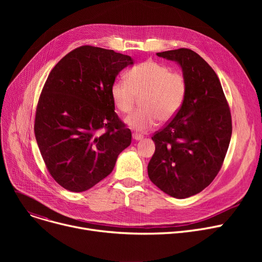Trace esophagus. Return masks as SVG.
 Listing matches in <instances>:
<instances>
[{
	"label": "esophagus",
	"mask_w": 262,
	"mask_h": 262,
	"mask_svg": "<svg viewBox=\"0 0 262 262\" xmlns=\"http://www.w3.org/2000/svg\"><path fill=\"white\" fill-rule=\"evenodd\" d=\"M133 138H134V140H136V141H139V140H141V139L143 138V136L140 135V134L135 133V134H133Z\"/></svg>",
	"instance_id": "obj_1"
}]
</instances>
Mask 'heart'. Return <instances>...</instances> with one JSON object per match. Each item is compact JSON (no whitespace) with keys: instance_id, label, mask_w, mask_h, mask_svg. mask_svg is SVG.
<instances>
[{"instance_id":"heart-1","label":"heart","mask_w":262,"mask_h":262,"mask_svg":"<svg viewBox=\"0 0 262 262\" xmlns=\"http://www.w3.org/2000/svg\"><path fill=\"white\" fill-rule=\"evenodd\" d=\"M186 77L180 72L153 60L133 67L125 78L116 79L110 94L122 114L129 113L137 95H141L142 108L135 110L126 119L127 125L144 133L157 125L158 120L170 121L181 109L187 95Z\"/></svg>"}]
</instances>
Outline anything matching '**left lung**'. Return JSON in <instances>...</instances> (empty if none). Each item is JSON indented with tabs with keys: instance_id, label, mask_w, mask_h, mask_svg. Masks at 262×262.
<instances>
[{
	"instance_id": "left-lung-1",
	"label": "left lung",
	"mask_w": 262,
	"mask_h": 262,
	"mask_svg": "<svg viewBox=\"0 0 262 262\" xmlns=\"http://www.w3.org/2000/svg\"><path fill=\"white\" fill-rule=\"evenodd\" d=\"M175 61L187 79L186 99L152 140L149 180L175 199L198 194L222 167L231 138V116L221 82L212 68L189 49L157 53Z\"/></svg>"
}]
</instances>
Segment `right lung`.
I'll list each match as a JSON object with an SVG mask.
<instances>
[{"label":"right lung","instance_id":"right-lung-1","mask_svg":"<svg viewBox=\"0 0 262 262\" xmlns=\"http://www.w3.org/2000/svg\"><path fill=\"white\" fill-rule=\"evenodd\" d=\"M133 64L127 55L84 46L51 71L34 129L50 174L64 189L92 188L113 172L118 156L129 146L132 133L115 113L110 88Z\"/></svg>","mask_w":262,"mask_h":262}]
</instances>
